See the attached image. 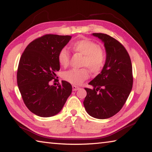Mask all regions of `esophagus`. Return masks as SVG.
<instances>
[{
	"mask_svg": "<svg viewBox=\"0 0 152 152\" xmlns=\"http://www.w3.org/2000/svg\"><path fill=\"white\" fill-rule=\"evenodd\" d=\"M80 89V88L78 86H75V85H73L72 86V90H73V91H78V90H79Z\"/></svg>",
	"mask_w": 152,
	"mask_h": 152,
	"instance_id": "obj_1",
	"label": "esophagus"
}]
</instances>
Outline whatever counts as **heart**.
<instances>
[{"label": "heart", "instance_id": "1", "mask_svg": "<svg viewBox=\"0 0 152 152\" xmlns=\"http://www.w3.org/2000/svg\"><path fill=\"white\" fill-rule=\"evenodd\" d=\"M71 48L74 51L84 56L82 66L87 67L91 72L98 74L102 70L106 61V55L96 43L88 39H80L74 42L71 45ZM58 60L61 66H68L70 53L66 48L61 49L59 51ZM62 77L70 84L79 85L88 78L89 72L86 68L71 69L64 72Z\"/></svg>", "mask_w": 152, "mask_h": 152}]
</instances>
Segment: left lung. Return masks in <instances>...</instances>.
<instances>
[{
	"label": "left lung",
	"instance_id": "obj_1",
	"mask_svg": "<svg viewBox=\"0 0 152 152\" xmlns=\"http://www.w3.org/2000/svg\"><path fill=\"white\" fill-rule=\"evenodd\" d=\"M101 39L106 51V61L101 72L89 82L93 88H85L83 102L86 112L99 119H108L119 111L133 86L132 64L121 43L104 33H92Z\"/></svg>",
	"mask_w": 152,
	"mask_h": 152
}]
</instances>
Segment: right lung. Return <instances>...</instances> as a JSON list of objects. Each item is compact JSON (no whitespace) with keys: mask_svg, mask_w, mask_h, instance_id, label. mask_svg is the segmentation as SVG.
I'll return each mask as SVG.
<instances>
[{"mask_svg":"<svg viewBox=\"0 0 152 152\" xmlns=\"http://www.w3.org/2000/svg\"><path fill=\"white\" fill-rule=\"evenodd\" d=\"M70 35H45L31 42L20 57L17 85L24 103L31 112L42 117L57 115L72 93L71 84L62 80L50 85L60 66L58 55L71 39Z\"/></svg>","mask_w":152,"mask_h":152,"instance_id":"right-lung-1","label":"right lung"}]
</instances>
